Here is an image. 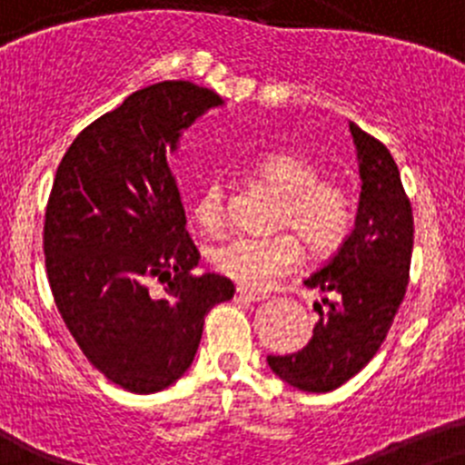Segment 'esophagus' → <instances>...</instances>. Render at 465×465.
I'll return each instance as SVG.
<instances>
[{"mask_svg": "<svg viewBox=\"0 0 465 465\" xmlns=\"http://www.w3.org/2000/svg\"><path fill=\"white\" fill-rule=\"evenodd\" d=\"M236 296L242 301H250V303H257V301L269 299V296L263 294V292H254V290H245V287H238Z\"/></svg>", "mask_w": 465, "mask_h": 465, "instance_id": "obj_1", "label": "esophagus"}]
</instances>
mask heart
<instances>
[{
    "label": "heart",
    "mask_w": 465,
    "mask_h": 465,
    "mask_svg": "<svg viewBox=\"0 0 465 465\" xmlns=\"http://www.w3.org/2000/svg\"><path fill=\"white\" fill-rule=\"evenodd\" d=\"M263 183L284 196L280 224L292 227L315 252H329L345 241L352 227L354 203L342 183L320 178L311 157L299 153L266 154L254 166ZM194 220L203 229H217L224 223V185L213 178L194 202ZM303 250L294 233L271 236H233L217 245L211 262L217 273L250 290H263L301 263Z\"/></svg>",
    "instance_id": "heart-1"
}]
</instances>
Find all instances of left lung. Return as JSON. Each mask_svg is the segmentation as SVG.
Instances as JSON below:
<instances>
[{
	"label": "left lung",
	"instance_id": "left-lung-1",
	"mask_svg": "<svg viewBox=\"0 0 465 465\" xmlns=\"http://www.w3.org/2000/svg\"><path fill=\"white\" fill-rule=\"evenodd\" d=\"M357 145L359 194L352 233L305 287L329 292L326 312L303 350L269 357L271 371L301 391H333L366 366L387 338L405 296L412 257V208L394 157L350 123Z\"/></svg>",
	"mask_w": 465,
	"mask_h": 465
}]
</instances>
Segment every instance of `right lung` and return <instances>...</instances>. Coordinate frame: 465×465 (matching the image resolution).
I'll return each mask as SVG.
<instances>
[{"label": "right lung", "instance_id": "add662e5", "mask_svg": "<svg viewBox=\"0 0 465 465\" xmlns=\"http://www.w3.org/2000/svg\"><path fill=\"white\" fill-rule=\"evenodd\" d=\"M215 106L224 99L190 81L134 92L78 134L50 192L44 252L57 311L87 361L134 394L181 380L203 317L233 296L232 280L192 275L199 250L166 162Z\"/></svg>", "mask_w": 465, "mask_h": 465}]
</instances>
